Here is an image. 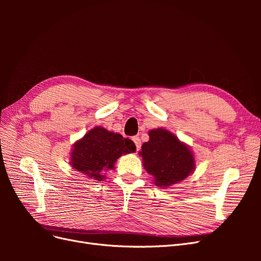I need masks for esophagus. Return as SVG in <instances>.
Returning a JSON list of instances; mask_svg holds the SVG:
<instances>
[{
  "mask_svg": "<svg viewBox=\"0 0 261 261\" xmlns=\"http://www.w3.org/2000/svg\"><path fill=\"white\" fill-rule=\"evenodd\" d=\"M132 139H133V141H134V144H135V146H136V150H137V151H139V150H140V147H141V141H140V138H139L138 136H134Z\"/></svg>",
  "mask_w": 261,
  "mask_h": 261,
  "instance_id": "34e87169",
  "label": "esophagus"
}]
</instances>
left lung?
<instances>
[{"instance_id":"8db88e82","label":"left lung","mask_w":261,"mask_h":261,"mask_svg":"<svg viewBox=\"0 0 261 261\" xmlns=\"http://www.w3.org/2000/svg\"><path fill=\"white\" fill-rule=\"evenodd\" d=\"M146 171L154 177V184L168 188L185 179L195 169L194 155L185 144L167 129L149 132V141L139 151Z\"/></svg>"}]
</instances>
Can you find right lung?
<instances>
[{
  "mask_svg": "<svg viewBox=\"0 0 261 261\" xmlns=\"http://www.w3.org/2000/svg\"><path fill=\"white\" fill-rule=\"evenodd\" d=\"M135 151L133 140L103 127H94L74 145L70 163L91 179L102 180L106 177V170L113 169L118 158Z\"/></svg>",
  "mask_w": 261,
  "mask_h": 261,
  "instance_id": "add662e5",
  "label": "right lung"
}]
</instances>
